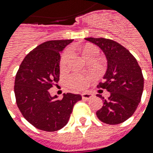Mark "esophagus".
<instances>
[{
	"mask_svg": "<svg viewBox=\"0 0 153 153\" xmlns=\"http://www.w3.org/2000/svg\"><path fill=\"white\" fill-rule=\"evenodd\" d=\"M93 97V95L91 94H87V93H84L82 94V99H84V100H88L90 99Z\"/></svg>",
	"mask_w": 153,
	"mask_h": 153,
	"instance_id": "esophagus-1",
	"label": "esophagus"
}]
</instances>
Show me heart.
Here are the masks:
<instances>
[{
	"instance_id": "1",
	"label": "heart",
	"mask_w": 153,
	"mask_h": 153,
	"mask_svg": "<svg viewBox=\"0 0 153 153\" xmlns=\"http://www.w3.org/2000/svg\"><path fill=\"white\" fill-rule=\"evenodd\" d=\"M83 54L85 59L93 57V56H97L99 54V50L94 45H87L83 51ZM72 54L71 50H67L62 54L61 59H60V66L62 68H65L69 58ZM88 83V79L87 77L82 76L79 74H72L68 78V84L69 87L74 90H82L84 88L87 87Z\"/></svg>"
}]
</instances>
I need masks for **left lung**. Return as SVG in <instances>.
I'll use <instances>...</instances> for the list:
<instances>
[{
    "instance_id": "1",
    "label": "left lung",
    "mask_w": 153,
    "mask_h": 153,
    "mask_svg": "<svg viewBox=\"0 0 153 153\" xmlns=\"http://www.w3.org/2000/svg\"><path fill=\"white\" fill-rule=\"evenodd\" d=\"M101 49L108 62L103 81L98 87L110 93L108 99L101 94L103 105L97 111L100 121L110 125L125 122L134 114L143 91L144 79L137 59L125 47L105 38H85Z\"/></svg>"
}]
</instances>
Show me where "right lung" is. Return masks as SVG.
Masks as SVG:
<instances>
[{"label": "right lung", "mask_w": 153, "mask_h": 153, "mask_svg": "<svg viewBox=\"0 0 153 153\" xmlns=\"http://www.w3.org/2000/svg\"><path fill=\"white\" fill-rule=\"evenodd\" d=\"M73 39L49 40L29 53L15 79L16 104L23 117L36 128L54 132L69 121L74 105L81 95L64 94L63 99L48 91L59 79L60 52Z\"/></svg>", "instance_id": "1"}]
</instances>
